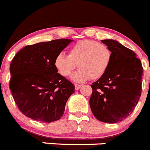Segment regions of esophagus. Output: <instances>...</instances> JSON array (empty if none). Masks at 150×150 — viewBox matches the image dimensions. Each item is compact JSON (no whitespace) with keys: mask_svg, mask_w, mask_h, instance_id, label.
<instances>
[{"mask_svg":"<svg viewBox=\"0 0 150 150\" xmlns=\"http://www.w3.org/2000/svg\"><path fill=\"white\" fill-rule=\"evenodd\" d=\"M81 84H75V90H79V89L81 88Z\"/></svg>","mask_w":150,"mask_h":150,"instance_id":"34e87169","label":"esophagus"}]
</instances>
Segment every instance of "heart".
Returning a JSON list of instances; mask_svg holds the SVG:
<instances>
[{"label": "heart", "instance_id": "obj_1", "mask_svg": "<svg viewBox=\"0 0 150 150\" xmlns=\"http://www.w3.org/2000/svg\"><path fill=\"white\" fill-rule=\"evenodd\" d=\"M112 59V52L107 45L91 40L78 41L69 50V55L60 53L55 57L54 66L63 77L69 76L75 67H80L72 78L83 82L101 78L107 72Z\"/></svg>", "mask_w": 150, "mask_h": 150}]
</instances>
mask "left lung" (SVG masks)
<instances>
[{"label": "left lung", "instance_id": "left-lung-1", "mask_svg": "<svg viewBox=\"0 0 150 150\" xmlns=\"http://www.w3.org/2000/svg\"><path fill=\"white\" fill-rule=\"evenodd\" d=\"M112 52L108 69L93 83L90 105L101 122L115 123L129 117L141 96L143 67L136 54L113 40H102Z\"/></svg>", "mask_w": 150, "mask_h": 150}]
</instances>
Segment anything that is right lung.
<instances>
[{
	"label": "right lung",
	"instance_id": "obj_1",
	"mask_svg": "<svg viewBox=\"0 0 150 150\" xmlns=\"http://www.w3.org/2000/svg\"><path fill=\"white\" fill-rule=\"evenodd\" d=\"M71 42L59 39L27 45L13 57L9 88L18 109L26 117L52 122L63 115L75 85L57 73L54 59Z\"/></svg>",
	"mask_w": 150,
	"mask_h": 150
}]
</instances>
